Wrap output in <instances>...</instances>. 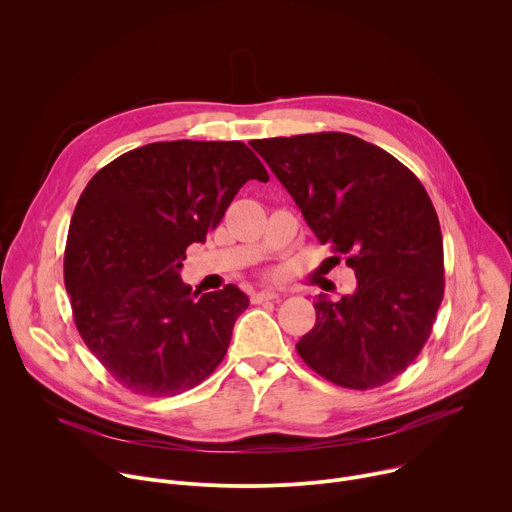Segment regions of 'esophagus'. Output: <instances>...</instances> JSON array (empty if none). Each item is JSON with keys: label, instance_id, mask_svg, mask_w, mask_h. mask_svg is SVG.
Returning <instances> with one entry per match:
<instances>
[{"label": "esophagus", "instance_id": "34e87169", "mask_svg": "<svg viewBox=\"0 0 512 512\" xmlns=\"http://www.w3.org/2000/svg\"><path fill=\"white\" fill-rule=\"evenodd\" d=\"M269 300H279V294H277V291L263 289V291H257V294H253V296H251V302H253V304H261V302H269Z\"/></svg>", "mask_w": 512, "mask_h": 512}]
</instances>
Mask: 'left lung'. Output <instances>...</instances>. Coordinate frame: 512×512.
<instances>
[{
  "label": "left lung",
  "instance_id": "1",
  "mask_svg": "<svg viewBox=\"0 0 512 512\" xmlns=\"http://www.w3.org/2000/svg\"><path fill=\"white\" fill-rule=\"evenodd\" d=\"M322 245L354 269L356 291L318 296L296 344L326 381L367 391L399 377L444 300V241L431 198L397 158L350 133L253 139Z\"/></svg>",
  "mask_w": 512,
  "mask_h": 512
}]
</instances>
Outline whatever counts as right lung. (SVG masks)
Returning a JSON list of instances; mask_svg holds the SVG:
<instances>
[{
	"label": "right lung",
	"mask_w": 512,
	"mask_h": 512,
	"mask_svg": "<svg viewBox=\"0 0 512 512\" xmlns=\"http://www.w3.org/2000/svg\"><path fill=\"white\" fill-rule=\"evenodd\" d=\"M247 180L267 182L243 141H156L101 168L72 214L64 285L87 348L125 389L174 397L227 354L249 298L229 283L198 296L180 267Z\"/></svg>",
	"instance_id": "right-lung-1"
}]
</instances>
